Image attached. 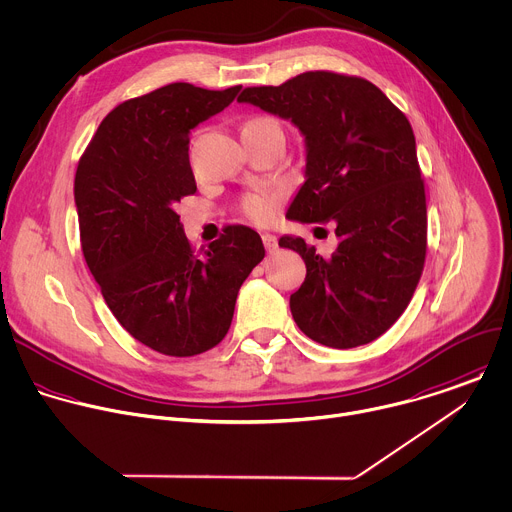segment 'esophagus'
Returning a JSON list of instances; mask_svg holds the SVG:
<instances>
[{"label": "esophagus", "mask_w": 512, "mask_h": 512, "mask_svg": "<svg viewBox=\"0 0 512 512\" xmlns=\"http://www.w3.org/2000/svg\"><path fill=\"white\" fill-rule=\"evenodd\" d=\"M262 242H264V248H266L268 254H274V252L278 250V240H276V236H272V234H262Z\"/></svg>", "instance_id": "esophagus-1"}]
</instances>
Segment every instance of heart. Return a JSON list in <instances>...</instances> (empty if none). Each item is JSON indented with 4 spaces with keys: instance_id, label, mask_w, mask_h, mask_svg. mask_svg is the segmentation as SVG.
<instances>
[{
    "instance_id": "obj_1",
    "label": "heart",
    "mask_w": 512,
    "mask_h": 512,
    "mask_svg": "<svg viewBox=\"0 0 512 512\" xmlns=\"http://www.w3.org/2000/svg\"><path fill=\"white\" fill-rule=\"evenodd\" d=\"M248 124H276V122L270 118H256V120H250ZM242 208H244L246 216H250L252 220L266 222L274 214V200L268 196H248L244 200Z\"/></svg>"
}]
</instances>
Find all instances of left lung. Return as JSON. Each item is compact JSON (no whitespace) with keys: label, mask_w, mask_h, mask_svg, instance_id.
<instances>
[{"label":"left lung","mask_w":512,"mask_h":512,"mask_svg":"<svg viewBox=\"0 0 512 512\" xmlns=\"http://www.w3.org/2000/svg\"><path fill=\"white\" fill-rule=\"evenodd\" d=\"M238 102L292 122L304 138V184L286 218L336 228L328 260L300 236L278 240L306 264V280L290 296L294 322L330 348L376 340L406 310L426 256V198L410 122L374 84L332 72L246 88Z\"/></svg>","instance_id":"obj_1"}]
</instances>
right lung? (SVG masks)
<instances>
[{"label": "right lung", "mask_w": 512, "mask_h": 512, "mask_svg": "<svg viewBox=\"0 0 512 512\" xmlns=\"http://www.w3.org/2000/svg\"><path fill=\"white\" fill-rule=\"evenodd\" d=\"M222 92L170 84L114 108L74 184L82 250L118 322L148 348L196 356L228 332L238 290L264 258L248 226L192 252L174 206L196 192L190 132L228 108Z\"/></svg>", "instance_id": "add662e5"}]
</instances>
